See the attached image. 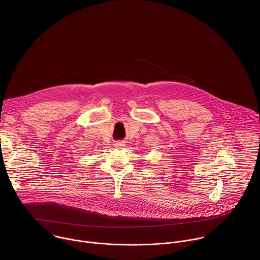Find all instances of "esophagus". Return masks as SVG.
Masks as SVG:
<instances>
[{
    "instance_id": "1",
    "label": "esophagus",
    "mask_w": 260,
    "mask_h": 260,
    "mask_svg": "<svg viewBox=\"0 0 260 260\" xmlns=\"http://www.w3.org/2000/svg\"><path fill=\"white\" fill-rule=\"evenodd\" d=\"M114 147L117 148V149H121V148L124 147V144H123V142H116L114 144Z\"/></svg>"
}]
</instances>
